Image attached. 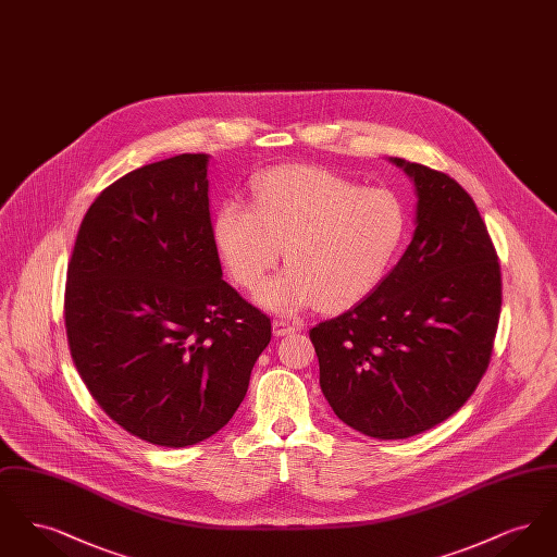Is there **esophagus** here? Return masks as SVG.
<instances>
[{"label": "esophagus", "instance_id": "esophagus-1", "mask_svg": "<svg viewBox=\"0 0 557 557\" xmlns=\"http://www.w3.org/2000/svg\"><path fill=\"white\" fill-rule=\"evenodd\" d=\"M300 327L296 325V323H290V321H286V319H275L273 321V334L277 336V338H282V336H290L294 332H298Z\"/></svg>", "mask_w": 557, "mask_h": 557}]
</instances>
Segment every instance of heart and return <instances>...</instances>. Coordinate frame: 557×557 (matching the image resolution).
I'll return each mask as SVG.
<instances>
[{
  "label": "heart",
  "instance_id": "heart-1",
  "mask_svg": "<svg viewBox=\"0 0 557 557\" xmlns=\"http://www.w3.org/2000/svg\"><path fill=\"white\" fill-rule=\"evenodd\" d=\"M407 230L395 191L309 164L269 169L255 180L252 205L230 198L212 219L216 250L244 290L265 280L284 246L288 267L257 294L280 315L313 305L341 313L368 298L395 265Z\"/></svg>",
  "mask_w": 557,
  "mask_h": 557
}]
</instances>
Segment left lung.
Wrapping results in <instances>:
<instances>
[{"label": "left lung", "instance_id": "1", "mask_svg": "<svg viewBox=\"0 0 557 557\" xmlns=\"http://www.w3.org/2000/svg\"><path fill=\"white\" fill-rule=\"evenodd\" d=\"M416 187V230L382 284L311 330L319 386L352 430L409 438L453 416L488 368L502 271L470 194L424 164L388 159Z\"/></svg>", "mask_w": 557, "mask_h": 557}]
</instances>
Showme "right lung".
Returning a JSON list of instances; mask_svg holds the SVG:
<instances>
[{"mask_svg":"<svg viewBox=\"0 0 557 557\" xmlns=\"http://www.w3.org/2000/svg\"><path fill=\"white\" fill-rule=\"evenodd\" d=\"M209 154H180L108 186L81 221L66 275L73 361L129 434L189 447L246 397L271 321L221 271Z\"/></svg>","mask_w":557,"mask_h":557,"instance_id":"right-lung-1","label":"right lung"}]
</instances>
